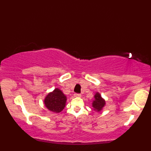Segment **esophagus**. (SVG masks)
Instances as JSON below:
<instances>
[{"instance_id": "34e87169", "label": "esophagus", "mask_w": 151, "mask_h": 151, "mask_svg": "<svg viewBox=\"0 0 151 151\" xmlns=\"http://www.w3.org/2000/svg\"><path fill=\"white\" fill-rule=\"evenodd\" d=\"M74 95H75V97H81V94H80V93H75Z\"/></svg>"}]
</instances>
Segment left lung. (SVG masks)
<instances>
[{
    "mask_svg": "<svg viewBox=\"0 0 151 151\" xmlns=\"http://www.w3.org/2000/svg\"><path fill=\"white\" fill-rule=\"evenodd\" d=\"M94 101H93L92 106L94 110L97 111H100L102 110V108L106 104V102L104 99H102L101 94L97 92L94 95Z\"/></svg>",
    "mask_w": 151,
    "mask_h": 151,
    "instance_id": "left-lung-1",
    "label": "left lung"
}]
</instances>
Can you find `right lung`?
<instances>
[{
	"mask_svg": "<svg viewBox=\"0 0 151 151\" xmlns=\"http://www.w3.org/2000/svg\"><path fill=\"white\" fill-rule=\"evenodd\" d=\"M66 96L58 88L49 93L44 100V104L48 110L55 113H60L65 106Z\"/></svg>",
	"mask_w": 151,
	"mask_h": 151,
	"instance_id": "add662e5",
	"label": "right lung"
}]
</instances>
